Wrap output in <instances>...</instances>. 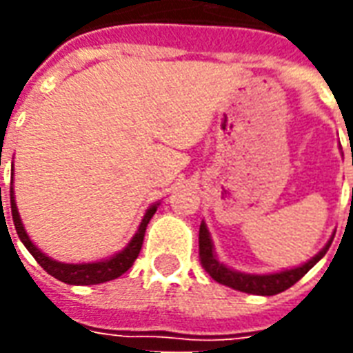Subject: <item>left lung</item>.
<instances>
[{
  "label": "left lung",
  "instance_id": "1",
  "mask_svg": "<svg viewBox=\"0 0 353 353\" xmlns=\"http://www.w3.org/2000/svg\"><path fill=\"white\" fill-rule=\"evenodd\" d=\"M333 240H329L327 245L321 252L312 257L308 263H304L295 268H289V270H281V272L274 274H244L236 272L229 266H225L223 263L217 261L214 255V244H212V238L208 232L206 223H200V232H199V255L202 268L206 270L215 281H219L223 285H229L238 291H244V293H252V295H278L281 291H285L291 285H295L296 281L303 278L304 274L310 270L312 266L316 265L329 250Z\"/></svg>",
  "mask_w": 353,
  "mask_h": 353
}]
</instances>
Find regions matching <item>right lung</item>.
<instances>
[{"instance_id": "add662e5", "label": "right lung", "mask_w": 353, "mask_h": 353, "mask_svg": "<svg viewBox=\"0 0 353 353\" xmlns=\"http://www.w3.org/2000/svg\"><path fill=\"white\" fill-rule=\"evenodd\" d=\"M1 191V189H0ZM157 206L159 204H153L149 208L143 215V219L139 223L138 232L132 236V240L128 242V245L124 248L123 252L115 253L113 257L109 259L98 261V263H81V265H70V263H58V261L47 257L41 250H37V245H34V242L30 240V236L24 230V225H22V219H20L19 210H17V202H14V191L11 187V212H12V223H14V229H17V234L22 240V244L26 245V250L32 255L34 259L43 266V270H47L50 276H54L57 280L64 281V283H70V285H94V283H103V281L115 280L119 276H123L132 265L134 261L138 259L139 250L143 245V236H145V229L151 217L157 212Z\"/></svg>"}]
</instances>
